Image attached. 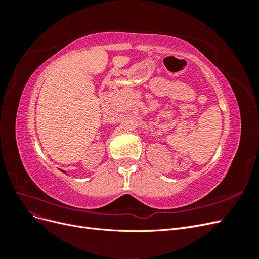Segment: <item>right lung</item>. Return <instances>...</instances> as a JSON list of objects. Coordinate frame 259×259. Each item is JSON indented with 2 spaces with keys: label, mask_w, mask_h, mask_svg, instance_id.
I'll use <instances>...</instances> for the list:
<instances>
[{
  "label": "right lung",
  "mask_w": 259,
  "mask_h": 259,
  "mask_svg": "<svg viewBox=\"0 0 259 259\" xmlns=\"http://www.w3.org/2000/svg\"><path fill=\"white\" fill-rule=\"evenodd\" d=\"M62 171H64V170H62ZM64 173H65V171H64Z\"/></svg>",
  "instance_id": "right-lung-1"
}]
</instances>
